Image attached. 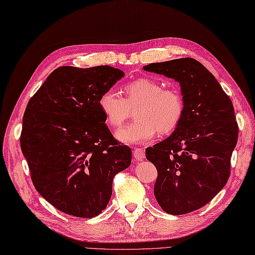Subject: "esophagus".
Listing matches in <instances>:
<instances>
[{"label": "esophagus", "instance_id": "obj_1", "mask_svg": "<svg viewBox=\"0 0 255 255\" xmlns=\"http://www.w3.org/2000/svg\"><path fill=\"white\" fill-rule=\"evenodd\" d=\"M144 156H145V154H144L143 148H134V150H133V157L135 158L136 161L143 160Z\"/></svg>", "mask_w": 255, "mask_h": 255}]
</instances>
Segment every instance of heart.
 <instances>
[{
	"instance_id": "1",
	"label": "heart",
	"mask_w": 255,
	"mask_h": 255,
	"mask_svg": "<svg viewBox=\"0 0 255 255\" xmlns=\"http://www.w3.org/2000/svg\"><path fill=\"white\" fill-rule=\"evenodd\" d=\"M123 95L107 90L100 95L99 108L105 121L112 128H120L136 110L135 121L117 133L118 140L126 144H143L175 131L184 114V99L179 90L163 88L150 78L134 80L123 86Z\"/></svg>"
}]
</instances>
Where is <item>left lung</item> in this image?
Masks as SVG:
<instances>
[{"mask_svg":"<svg viewBox=\"0 0 255 255\" xmlns=\"http://www.w3.org/2000/svg\"><path fill=\"white\" fill-rule=\"evenodd\" d=\"M180 83L184 114L171 135L145 150L155 165L154 195L166 213L208 204L227 184L239 127L233 104L213 74L191 57L143 66Z\"/></svg>","mask_w":255,"mask_h":255,"instance_id":"left-lung-1","label":"left lung"}]
</instances>
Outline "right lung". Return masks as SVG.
I'll list each match as a JSON object with an SVG mask.
<instances>
[{
    "mask_svg": "<svg viewBox=\"0 0 255 255\" xmlns=\"http://www.w3.org/2000/svg\"><path fill=\"white\" fill-rule=\"evenodd\" d=\"M123 76L109 65L60 66L28 101L21 150L36 191L66 214L99 215L114 176L131 164V148L113 137L98 103Z\"/></svg>",
    "mask_w": 255,
    "mask_h": 255,
    "instance_id": "right-lung-1",
    "label": "right lung"
}]
</instances>
